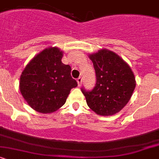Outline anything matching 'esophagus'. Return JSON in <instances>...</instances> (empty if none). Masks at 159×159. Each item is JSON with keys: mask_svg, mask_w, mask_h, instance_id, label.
Returning a JSON list of instances; mask_svg holds the SVG:
<instances>
[{"mask_svg": "<svg viewBox=\"0 0 159 159\" xmlns=\"http://www.w3.org/2000/svg\"><path fill=\"white\" fill-rule=\"evenodd\" d=\"M77 81H78V85H81V84H82V78H81V77H79V78H78V79H77Z\"/></svg>", "mask_w": 159, "mask_h": 159, "instance_id": "esophagus-1", "label": "esophagus"}]
</instances>
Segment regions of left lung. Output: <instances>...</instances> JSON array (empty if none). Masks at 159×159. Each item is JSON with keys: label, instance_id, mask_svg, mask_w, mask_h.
<instances>
[{"label": "left lung", "instance_id": "obj_1", "mask_svg": "<svg viewBox=\"0 0 159 159\" xmlns=\"http://www.w3.org/2000/svg\"><path fill=\"white\" fill-rule=\"evenodd\" d=\"M96 74L91 90L81 88L88 106L96 114L109 116L119 112L130 99L135 78L130 67L119 56L106 49L89 55Z\"/></svg>", "mask_w": 159, "mask_h": 159}]
</instances>
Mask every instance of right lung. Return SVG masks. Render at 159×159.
Masks as SVG:
<instances>
[{
  "instance_id": "add662e5",
  "label": "right lung",
  "mask_w": 159,
  "mask_h": 159,
  "mask_svg": "<svg viewBox=\"0 0 159 159\" xmlns=\"http://www.w3.org/2000/svg\"><path fill=\"white\" fill-rule=\"evenodd\" d=\"M62 52L53 47L34 57L22 72L20 90L34 110L53 113L66 103L78 82L71 77V67L61 62Z\"/></svg>"
}]
</instances>
